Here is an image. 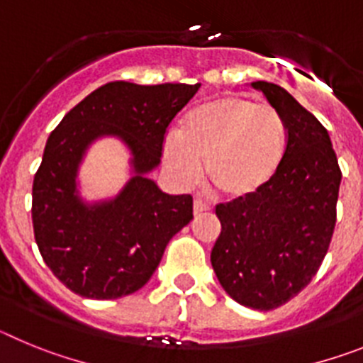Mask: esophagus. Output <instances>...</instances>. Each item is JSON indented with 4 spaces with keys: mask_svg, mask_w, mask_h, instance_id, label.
<instances>
[{
    "mask_svg": "<svg viewBox=\"0 0 363 363\" xmlns=\"http://www.w3.org/2000/svg\"><path fill=\"white\" fill-rule=\"evenodd\" d=\"M192 209H194V214H201V213H209L211 207L207 203H203L200 198H196V200H194V203H192Z\"/></svg>",
    "mask_w": 363,
    "mask_h": 363,
    "instance_id": "34e87169",
    "label": "esophagus"
}]
</instances>
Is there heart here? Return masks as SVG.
Instances as JSON below:
<instances>
[{"mask_svg":"<svg viewBox=\"0 0 363 363\" xmlns=\"http://www.w3.org/2000/svg\"><path fill=\"white\" fill-rule=\"evenodd\" d=\"M287 152V125L271 105L242 96H223L200 104L167 134L163 163L179 185L205 176L223 198H255L277 178Z\"/></svg>","mask_w":363,"mask_h":363,"instance_id":"heart-1","label":"heart"}]
</instances>
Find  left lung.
Wrapping results in <instances>:
<instances>
[{"label": "left lung", "mask_w": 363, "mask_h": 363, "mask_svg": "<svg viewBox=\"0 0 363 363\" xmlns=\"http://www.w3.org/2000/svg\"><path fill=\"white\" fill-rule=\"evenodd\" d=\"M287 125L277 178L255 198L216 205L221 233L211 252L233 300L271 311L296 296L318 272L336 223L342 171L325 127L280 85L251 83Z\"/></svg>", "instance_id": "obj_1"}]
</instances>
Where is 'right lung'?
<instances>
[{"label":"right lung","instance_id":"1","mask_svg":"<svg viewBox=\"0 0 363 363\" xmlns=\"http://www.w3.org/2000/svg\"><path fill=\"white\" fill-rule=\"evenodd\" d=\"M198 89L107 83L50 133L32 185V225L45 264L72 293L94 300L136 293L192 220L191 194H167L147 174L162 162L167 127ZM104 135L130 149L133 176L114 199L86 204L77 171L86 149Z\"/></svg>","mask_w":363,"mask_h":363}]
</instances>
